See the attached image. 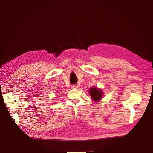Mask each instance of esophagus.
<instances>
[{
	"label": "esophagus",
	"instance_id": "obj_1",
	"mask_svg": "<svg viewBox=\"0 0 153 153\" xmlns=\"http://www.w3.org/2000/svg\"><path fill=\"white\" fill-rule=\"evenodd\" d=\"M79 87H80V86L78 85V84H73V85H72V87L73 88V89H77V88H78Z\"/></svg>",
	"mask_w": 153,
	"mask_h": 153
}]
</instances>
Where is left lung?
Segmentation results:
<instances>
[{"instance_id":"8db88e82","label":"left lung","mask_w":153,"mask_h":153,"mask_svg":"<svg viewBox=\"0 0 153 153\" xmlns=\"http://www.w3.org/2000/svg\"><path fill=\"white\" fill-rule=\"evenodd\" d=\"M89 94L92 99L95 101H98L101 99L103 96V92L100 89H98L97 87L91 88L89 90Z\"/></svg>"}]
</instances>
